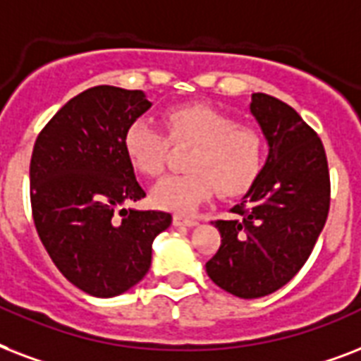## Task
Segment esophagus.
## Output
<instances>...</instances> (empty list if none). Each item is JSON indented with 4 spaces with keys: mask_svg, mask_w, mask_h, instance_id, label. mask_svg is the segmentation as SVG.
Returning <instances> with one entry per match:
<instances>
[{
    "mask_svg": "<svg viewBox=\"0 0 361 361\" xmlns=\"http://www.w3.org/2000/svg\"><path fill=\"white\" fill-rule=\"evenodd\" d=\"M173 224L192 228V226L197 224V220H195L194 216H184V214H175V216H173Z\"/></svg>",
    "mask_w": 361,
    "mask_h": 361,
    "instance_id": "1",
    "label": "esophagus"
}]
</instances>
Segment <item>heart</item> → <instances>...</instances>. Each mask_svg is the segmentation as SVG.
<instances>
[{
    "mask_svg": "<svg viewBox=\"0 0 361 361\" xmlns=\"http://www.w3.org/2000/svg\"><path fill=\"white\" fill-rule=\"evenodd\" d=\"M166 126L175 142H192L188 173L161 178L152 200L167 211L190 212L216 188L222 197L247 192L264 166V139L247 126L205 105L190 103L169 109ZM124 152L137 171L156 177L166 167L169 139L154 120L135 118L124 131Z\"/></svg>",
    "mask_w": 361,
    "mask_h": 361,
    "instance_id": "obj_1",
    "label": "heart"
}]
</instances>
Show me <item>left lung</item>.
<instances>
[{"label":"left lung","mask_w":361,"mask_h":361,"mask_svg":"<svg viewBox=\"0 0 361 361\" xmlns=\"http://www.w3.org/2000/svg\"><path fill=\"white\" fill-rule=\"evenodd\" d=\"M250 113L269 154L258 178L231 212L216 220L222 243L205 264L226 292L256 300L282 288L303 267L329 211L326 150L311 126L281 99L252 94Z\"/></svg>","instance_id":"1"}]
</instances>
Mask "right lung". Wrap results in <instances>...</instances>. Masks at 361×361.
I'll return each mask as SVG.
<instances>
[{
	"mask_svg": "<svg viewBox=\"0 0 361 361\" xmlns=\"http://www.w3.org/2000/svg\"><path fill=\"white\" fill-rule=\"evenodd\" d=\"M150 105L141 90L94 86L69 99L33 147L30 197L39 239L61 275L94 298L135 286L150 269L152 241L171 226L169 212L124 209L145 190L122 139Z\"/></svg>",
	"mask_w": 361,
	"mask_h": 361,
	"instance_id": "1",
	"label": "right lung"
}]
</instances>
